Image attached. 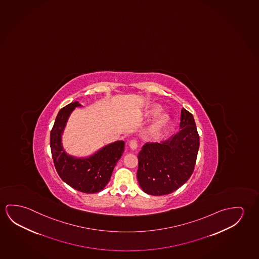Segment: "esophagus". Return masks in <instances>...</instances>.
Wrapping results in <instances>:
<instances>
[{"mask_svg": "<svg viewBox=\"0 0 259 259\" xmlns=\"http://www.w3.org/2000/svg\"><path fill=\"white\" fill-rule=\"evenodd\" d=\"M129 147L131 148L132 150L137 149V142L136 140H132L131 142L129 143Z\"/></svg>", "mask_w": 259, "mask_h": 259, "instance_id": "esophagus-1", "label": "esophagus"}]
</instances>
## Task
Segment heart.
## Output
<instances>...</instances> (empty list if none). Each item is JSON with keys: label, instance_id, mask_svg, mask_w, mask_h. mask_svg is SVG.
Masks as SVG:
<instances>
[{"label": "heart", "instance_id": "heart-1", "mask_svg": "<svg viewBox=\"0 0 259 259\" xmlns=\"http://www.w3.org/2000/svg\"><path fill=\"white\" fill-rule=\"evenodd\" d=\"M160 110H161V108L159 107V105H152L145 109L144 115L145 117H151V116L159 114ZM169 123H170L169 115H166V114L159 115L149 128L148 136L151 139H158L167 129Z\"/></svg>", "mask_w": 259, "mask_h": 259}]
</instances>
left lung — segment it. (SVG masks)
Segmentation results:
<instances>
[{
  "label": "left lung",
  "mask_w": 259,
  "mask_h": 259,
  "mask_svg": "<svg viewBox=\"0 0 259 259\" xmlns=\"http://www.w3.org/2000/svg\"><path fill=\"white\" fill-rule=\"evenodd\" d=\"M179 130L160 144H145L138 154L137 179L148 195H168L191 177L199 150L194 116L181 110Z\"/></svg>",
  "instance_id": "8db88e82"
}]
</instances>
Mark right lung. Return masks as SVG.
<instances>
[{
  "mask_svg": "<svg viewBox=\"0 0 259 259\" xmlns=\"http://www.w3.org/2000/svg\"><path fill=\"white\" fill-rule=\"evenodd\" d=\"M78 101L60 110L50 134V147L56 171L65 183L78 191L94 194L103 190L111 178L114 167L124 151V142L107 144L89 157H74L64 151L62 136L68 119Z\"/></svg>",
  "mask_w": 259,
  "mask_h": 259,
  "instance_id": "right-lung-1",
  "label": "right lung"
}]
</instances>
